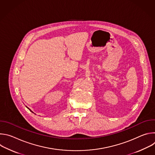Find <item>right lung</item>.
Instances as JSON below:
<instances>
[{"label":"right lung","instance_id":"add662e5","mask_svg":"<svg viewBox=\"0 0 155 155\" xmlns=\"http://www.w3.org/2000/svg\"><path fill=\"white\" fill-rule=\"evenodd\" d=\"M27 108H28V109H29V110H30V111H31V110H30V109H29V108H28V107H27ZM31 112H32V111H31ZM32 112V113H33V112Z\"/></svg>","mask_w":155,"mask_h":155}]
</instances>
